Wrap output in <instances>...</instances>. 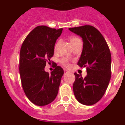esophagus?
I'll list each match as a JSON object with an SVG mask.
<instances>
[{
    "instance_id": "1",
    "label": "esophagus",
    "mask_w": 125,
    "mask_h": 125,
    "mask_svg": "<svg viewBox=\"0 0 125 125\" xmlns=\"http://www.w3.org/2000/svg\"><path fill=\"white\" fill-rule=\"evenodd\" d=\"M64 74L68 73H69V71H68V69H64Z\"/></svg>"
}]
</instances>
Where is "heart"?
<instances>
[{"label": "heart", "instance_id": "1", "mask_svg": "<svg viewBox=\"0 0 125 125\" xmlns=\"http://www.w3.org/2000/svg\"><path fill=\"white\" fill-rule=\"evenodd\" d=\"M78 41H80V39H79L78 37H75V36H73V37H71L70 38L71 44H74V43ZM59 41H57V42L56 43V44H55V46H54V50L55 51L57 50V47H58V46H59ZM60 61H61V63L63 65V66H66V67H68V66H69V60H68V58H66V57H63V58H62V59H61Z\"/></svg>", "mask_w": 125, "mask_h": 125}]
</instances>
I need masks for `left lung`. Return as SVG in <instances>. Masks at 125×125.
<instances>
[{"label":"left lung","instance_id":"8db88e82","mask_svg":"<svg viewBox=\"0 0 125 125\" xmlns=\"http://www.w3.org/2000/svg\"><path fill=\"white\" fill-rule=\"evenodd\" d=\"M82 37L83 47L78 65L86 67L87 76L75 73L73 91L76 100L84 105H93L104 94L111 78V56L102 34L92 25L69 28Z\"/></svg>","mask_w":125,"mask_h":125}]
</instances>
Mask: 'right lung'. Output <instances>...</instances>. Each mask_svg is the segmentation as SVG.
<instances>
[{"instance_id":"right-lung-1","label":"right lung","mask_w":125,"mask_h":125,"mask_svg":"<svg viewBox=\"0 0 125 125\" xmlns=\"http://www.w3.org/2000/svg\"><path fill=\"white\" fill-rule=\"evenodd\" d=\"M62 31V28L37 26L27 35L22 44L19 58L22 86L26 96L36 105L49 104L58 93L63 69L56 65L49 74L44 68L47 62H51L55 43Z\"/></svg>"}]
</instances>
